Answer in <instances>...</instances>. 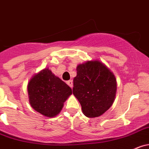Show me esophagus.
Listing matches in <instances>:
<instances>
[{
  "label": "esophagus",
  "mask_w": 149,
  "mask_h": 149,
  "mask_svg": "<svg viewBox=\"0 0 149 149\" xmlns=\"http://www.w3.org/2000/svg\"><path fill=\"white\" fill-rule=\"evenodd\" d=\"M66 83H67L68 86H70L71 88L73 87V82H72V80H69V81L66 82Z\"/></svg>",
  "instance_id": "esophagus-1"
}]
</instances>
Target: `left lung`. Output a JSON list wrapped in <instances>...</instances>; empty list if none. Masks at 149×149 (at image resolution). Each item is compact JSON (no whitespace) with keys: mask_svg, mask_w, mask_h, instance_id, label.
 <instances>
[{"mask_svg":"<svg viewBox=\"0 0 149 149\" xmlns=\"http://www.w3.org/2000/svg\"><path fill=\"white\" fill-rule=\"evenodd\" d=\"M72 92L83 113L89 118L98 117L113 104L116 80L113 72L99 61H91L77 67Z\"/></svg>","mask_w":149,"mask_h":149,"instance_id":"left-lung-1","label":"left lung"}]
</instances>
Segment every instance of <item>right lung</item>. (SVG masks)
I'll use <instances>...</instances> for the list:
<instances>
[{
    "label": "right lung",
    "mask_w": 149,
    "mask_h": 149,
    "mask_svg": "<svg viewBox=\"0 0 149 149\" xmlns=\"http://www.w3.org/2000/svg\"><path fill=\"white\" fill-rule=\"evenodd\" d=\"M28 92L32 107L51 118L60 113L72 89L50 70L45 69L30 80Z\"/></svg>",
    "instance_id": "add662e5"
}]
</instances>
